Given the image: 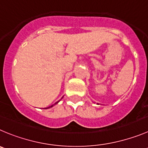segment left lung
I'll use <instances>...</instances> for the list:
<instances>
[{
	"label": "left lung",
	"mask_w": 148,
	"mask_h": 148,
	"mask_svg": "<svg viewBox=\"0 0 148 148\" xmlns=\"http://www.w3.org/2000/svg\"><path fill=\"white\" fill-rule=\"evenodd\" d=\"M97 105H99V103H97Z\"/></svg>",
	"instance_id": "1"
}]
</instances>
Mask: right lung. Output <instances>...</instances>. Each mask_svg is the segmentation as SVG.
<instances>
[{
	"instance_id": "obj_1",
	"label": "right lung",
	"mask_w": 148,
	"mask_h": 148,
	"mask_svg": "<svg viewBox=\"0 0 148 148\" xmlns=\"http://www.w3.org/2000/svg\"><path fill=\"white\" fill-rule=\"evenodd\" d=\"M60 100H61V99H60ZM60 101H58V102H55V103H54V105H51V106H49V108H45V109H48V108H52V107L54 106V105H57V103H58V102H60Z\"/></svg>"
}]
</instances>
